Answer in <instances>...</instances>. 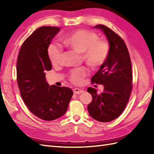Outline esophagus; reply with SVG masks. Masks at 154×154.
<instances>
[{"label":"esophagus","instance_id":"1","mask_svg":"<svg viewBox=\"0 0 154 154\" xmlns=\"http://www.w3.org/2000/svg\"><path fill=\"white\" fill-rule=\"evenodd\" d=\"M84 92V90L83 89H79V88H75L73 89V93L75 94H80V93H82Z\"/></svg>","mask_w":154,"mask_h":154}]
</instances>
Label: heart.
<instances>
[{
    "mask_svg": "<svg viewBox=\"0 0 154 154\" xmlns=\"http://www.w3.org/2000/svg\"><path fill=\"white\" fill-rule=\"evenodd\" d=\"M61 42L67 48L81 54L84 61L93 69L100 67L108 57L110 51L109 44L105 40H100L95 32L86 30H77L63 35ZM48 57L53 65L60 63L62 52L60 48L51 45L48 50ZM87 75L84 68L71 71L69 79L72 83L80 84Z\"/></svg>",
    "mask_w": 154,
    "mask_h": 154,
    "instance_id": "heart-1",
    "label": "heart"
}]
</instances>
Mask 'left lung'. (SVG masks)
Wrapping results in <instances>:
<instances>
[{"instance_id": "left-lung-1", "label": "left lung", "mask_w": 154, "mask_h": 154, "mask_svg": "<svg viewBox=\"0 0 154 154\" xmlns=\"http://www.w3.org/2000/svg\"><path fill=\"white\" fill-rule=\"evenodd\" d=\"M93 28L105 35L110 51L106 60L91 79L93 83L103 85L104 91L98 94L94 88H88L93 100L87 109L93 119L108 122L119 117L128 102L132 88L131 61L125 42L119 35L104 25Z\"/></svg>"}]
</instances>
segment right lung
<instances>
[{
  "label": "right lung",
  "mask_w": 154,
  "mask_h": 154,
  "mask_svg": "<svg viewBox=\"0 0 154 154\" xmlns=\"http://www.w3.org/2000/svg\"><path fill=\"white\" fill-rule=\"evenodd\" d=\"M60 28L43 26L34 31L22 45L16 73L21 97L30 112L39 119L53 120L66 112L73 93L70 88L50 86L46 71L51 69L48 50Z\"/></svg>",
  "instance_id": "obj_1"
}]
</instances>
